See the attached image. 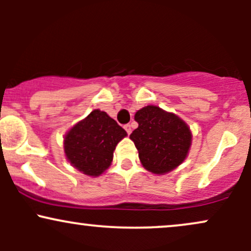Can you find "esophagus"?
<instances>
[{
  "label": "esophagus",
  "instance_id": "obj_1",
  "mask_svg": "<svg viewBox=\"0 0 251 251\" xmlns=\"http://www.w3.org/2000/svg\"><path fill=\"white\" fill-rule=\"evenodd\" d=\"M124 128H125V131L127 132V134H131V132H132V126L129 125V124H127V125L124 126Z\"/></svg>",
  "mask_w": 251,
  "mask_h": 251
}]
</instances>
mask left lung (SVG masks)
<instances>
[{"mask_svg":"<svg viewBox=\"0 0 251 251\" xmlns=\"http://www.w3.org/2000/svg\"><path fill=\"white\" fill-rule=\"evenodd\" d=\"M138 123L129 135L142 165L153 175L174 171L188 157L192 133L188 124L172 112L149 105L135 112Z\"/></svg>","mask_w":251,"mask_h":251,"instance_id":"1","label":"left lung"}]
</instances>
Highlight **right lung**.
Masks as SVG:
<instances>
[{
    "mask_svg": "<svg viewBox=\"0 0 251 251\" xmlns=\"http://www.w3.org/2000/svg\"><path fill=\"white\" fill-rule=\"evenodd\" d=\"M127 135L106 112L93 109L63 138V151L71 165L89 177H99L111 166L113 152Z\"/></svg>",
    "mask_w": 251,
    "mask_h": 251,
    "instance_id": "right-lung-1",
    "label": "right lung"
}]
</instances>
